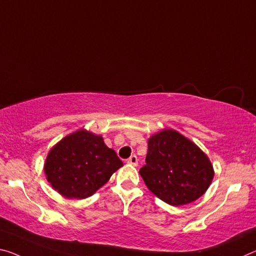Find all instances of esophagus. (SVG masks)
<instances>
[{
	"instance_id": "1",
	"label": "esophagus",
	"mask_w": 256,
	"mask_h": 256,
	"mask_svg": "<svg viewBox=\"0 0 256 256\" xmlns=\"http://www.w3.org/2000/svg\"><path fill=\"white\" fill-rule=\"evenodd\" d=\"M128 164H131L133 166H136L138 165V157L136 155H132L131 157L128 158V160H126Z\"/></svg>"
}]
</instances>
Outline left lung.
<instances>
[{"label":"left lung","mask_w":256,"mask_h":256,"mask_svg":"<svg viewBox=\"0 0 256 256\" xmlns=\"http://www.w3.org/2000/svg\"><path fill=\"white\" fill-rule=\"evenodd\" d=\"M146 164L140 168L146 186L172 206L192 202L212 184L213 165L208 155L176 130L163 128L148 139Z\"/></svg>","instance_id":"obj_1"}]
</instances>
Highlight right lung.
I'll return each instance as SVG.
<instances>
[{
  "instance_id": "obj_1",
  "label": "right lung",
  "mask_w": 256,
  "mask_h": 256,
  "mask_svg": "<svg viewBox=\"0 0 256 256\" xmlns=\"http://www.w3.org/2000/svg\"><path fill=\"white\" fill-rule=\"evenodd\" d=\"M123 166L102 136L77 130L62 138L48 152L44 173L56 192L70 200H84L106 184Z\"/></svg>"
}]
</instances>
